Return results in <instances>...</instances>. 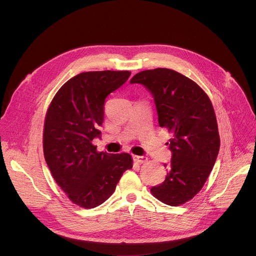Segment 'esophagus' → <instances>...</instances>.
I'll return each instance as SVG.
<instances>
[{
    "label": "esophagus",
    "mask_w": 256,
    "mask_h": 256,
    "mask_svg": "<svg viewBox=\"0 0 256 256\" xmlns=\"http://www.w3.org/2000/svg\"><path fill=\"white\" fill-rule=\"evenodd\" d=\"M134 160L136 162V163H146L148 161V158L144 157V156H134Z\"/></svg>",
    "instance_id": "obj_1"
}]
</instances>
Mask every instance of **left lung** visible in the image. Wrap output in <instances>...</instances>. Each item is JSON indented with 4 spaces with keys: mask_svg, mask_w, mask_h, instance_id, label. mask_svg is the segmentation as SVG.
I'll return each mask as SVG.
<instances>
[{
    "mask_svg": "<svg viewBox=\"0 0 256 256\" xmlns=\"http://www.w3.org/2000/svg\"><path fill=\"white\" fill-rule=\"evenodd\" d=\"M136 83L152 93L159 124L172 136L166 178L151 192L166 204H184L200 192L220 150L212 104L196 82L170 68L140 72L130 80Z\"/></svg>",
    "mask_w": 256,
    "mask_h": 256,
    "instance_id": "left-lung-1",
    "label": "left lung"
}]
</instances>
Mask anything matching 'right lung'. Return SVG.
<instances>
[{"instance_id": "1", "label": "right lung", "mask_w": 256, "mask_h": 256, "mask_svg": "<svg viewBox=\"0 0 256 256\" xmlns=\"http://www.w3.org/2000/svg\"><path fill=\"white\" fill-rule=\"evenodd\" d=\"M128 70L85 72L66 81L52 98L44 128V154L68 200L84 208L103 204L132 167L128 153L98 152L106 97L124 85Z\"/></svg>"}]
</instances>
